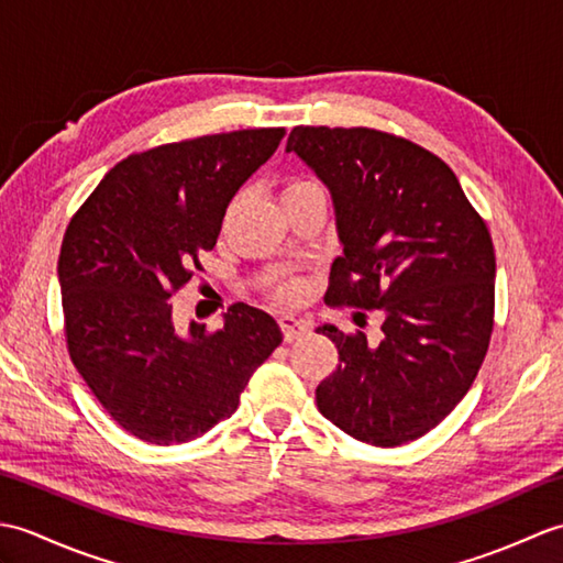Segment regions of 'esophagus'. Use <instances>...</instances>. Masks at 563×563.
Listing matches in <instances>:
<instances>
[{
	"label": "esophagus",
	"mask_w": 563,
	"mask_h": 563,
	"mask_svg": "<svg viewBox=\"0 0 563 563\" xmlns=\"http://www.w3.org/2000/svg\"><path fill=\"white\" fill-rule=\"evenodd\" d=\"M278 324H280L283 336H285V341H288V343L312 331V321L302 319V317H295V314H283Z\"/></svg>",
	"instance_id": "obj_1"
}]
</instances>
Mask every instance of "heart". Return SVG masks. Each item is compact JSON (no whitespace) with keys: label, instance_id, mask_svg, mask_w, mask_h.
I'll list each match as a JSON object with an SVG mask.
<instances>
[{"label":"heart","instance_id":"1","mask_svg":"<svg viewBox=\"0 0 563 563\" xmlns=\"http://www.w3.org/2000/svg\"><path fill=\"white\" fill-rule=\"evenodd\" d=\"M317 188L314 181H309V178H290L288 184H285L283 188V198H290V196H297V194H305V190H312ZM302 283L300 280H278L273 285V295L278 297V300L283 302H297L302 297Z\"/></svg>","mask_w":563,"mask_h":563}]
</instances>
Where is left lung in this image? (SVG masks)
<instances>
[{
	"label": "left lung",
	"instance_id": "left-lung-1",
	"mask_svg": "<svg viewBox=\"0 0 563 563\" xmlns=\"http://www.w3.org/2000/svg\"><path fill=\"white\" fill-rule=\"evenodd\" d=\"M295 152L329 188L343 254L327 302L382 309V341L319 327L339 367L317 387L333 426L377 448L435 428L479 373L494 329L492 234L450 166L369 128H292Z\"/></svg>",
	"mask_w": 563,
	"mask_h": 563
}]
</instances>
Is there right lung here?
<instances>
[{
	"label": "right lung",
	"instance_id": "1",
	"mask_svg": "<svg viewBox=\"0 0 563 563\" xmlns=\"http://www.w3.org/2000/svg\"><path fill=\"white\" fill-rule=\"evenodd\" d=\"M283 135L234 130L130 154L71 218L57 261L67 351L130 435L172 445L208 433L280 345L275 319L244 302L218 331L190 321L178 333L169 300L218 244L227 206Z\"/></svg>",
	"mask_w": 563,
	"mask_h": 563
}]
</instances>
